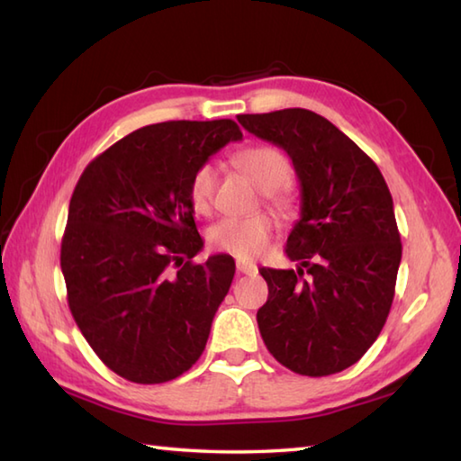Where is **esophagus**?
Masks as SVG:
<instances>
[{"label": "esophagus", "mask_w": 461, "mask_h": 461, "mask_svg": "<svg viewBox=\"0 0 461 461\" xmlns=\"http://www.w3.org/2000/svg\"><path fill=\"white\" fill-rule=\"evenodd\" d=\"M257 267L253 263H240L237 261V273H243V276H251V273H255Z\"/></svg>", "instance_id": "1"}]
</instances>
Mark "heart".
<instances>
[{
	"label": "heart",
	"instance_id": "b5f03b06",
	"mask_svg": "<svg viewBox=\"0 0 461 461\" xmlns=\"http://www.w3.org/2000/svg\"><path fill=\"white\" fill-rule=\"evenodd\" d=\"M237 164L263 192L267 204L279 212H292L294 198L284 185L292 177V161L284 151L273 145H251L239 151ZM216 184V169L212 164H202L192 174L188 184V200L196 214L206 216L212 210V194ZM273 237V221L267 214H253L247 218H224L208 232V240L216 251L229 253L240 261L257 259Z\"/></svg>",
	"mask_w": 461,
	"mask_h": 461
}]
</instances>
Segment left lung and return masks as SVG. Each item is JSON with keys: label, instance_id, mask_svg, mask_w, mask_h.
I'll list each match as a JSON object with an SVG mask.
<instances>
[{"label": "left lung", "instance_id": "8db88e82", "mask_svg": "<svg viewBox=\"0 0 461 461\" xmlns=\"http://www.w3.org/2000/svg\"><path fill=\"white\" fill-rule=\"evenodd\" d=\"M237 119L287 151L302 185V214L285 245L300 267L259 269L269 287L257 312L263 342L297 375H336L375 344L391 312L402 247L389 185L375 161L318 113Z\"/></svg>", "mask_w": 461, "mask_h": 461}]
</instances>
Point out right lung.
<instances>
[{
  "mask_svg": "<svg viewBox=\"0 0 461 461\" xmlns=\"http://www.w3.org/2000/svg\"><path fill=\"white\" fill-rule=\"evenodd\" d=\"M239 140L230 119L141 127L96 156L72 192L60 247L68 308L96 357L127 381L167 383L204 352L235 261L192 263L204 243L188 184Z\"/></svg>",
  "mask_w": 461,
  "mask_h": 461,
  "instance_id": "right-lung-1",
  "label": "right lung"
}]
</instances>
